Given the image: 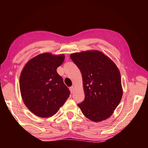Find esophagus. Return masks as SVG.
<instances>
[{
  "mask_svg": "<svg viewBox=\"0 0 148 148\" xmlns=\"http://www.w3.org/2000/svg\"><path fill=\"white\" fill-rule=\"evenodd\" d=\"M70 90H71V92H73L74 91V86H71V87H70Z\"/></svg>",
  "mask_w": 148,
  "mask_h": 148,
  "instance_id": "esophagus-1",
  "label": "esophagus"
}]
</instances>
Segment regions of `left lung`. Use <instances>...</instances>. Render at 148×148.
<instances>
[{
	"label": "left lung",
	"mask_w": 148,
	"mask_h": 148,
	"mask_svg": "<svg viewBox=\"0 0 148 148\" xmlns=\"http://www.w3.org/2000/svg\"><path fill=\"white\" fill-rule=\"evenodd\" d=\"M82 72L85 99L77 106L87 118L99 122L108 118L121 101V74L111 59L99 51L71 54Z\"/></svg>",
	"instance_id": "left-lung-1"
}]
</instances>
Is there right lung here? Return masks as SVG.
Wrapping results in <instances>:
<instances>
[{"label":"right lung","mask_w":148,"mask_h":148,"mask_svg":"<svg viewBox=\"0 0 148 148\" xmlns=\"http://www.w3.org/2000/svg\"><path fill=\"white\" fill-rule=\"evenodd\" d=\"M64 59V55L42 53L30 60L21 72L19 87L22 99L37 116H52L69 97L71 92L57 72Z\"/></svg>","instance_id":"add662e5"}]
</instances>
